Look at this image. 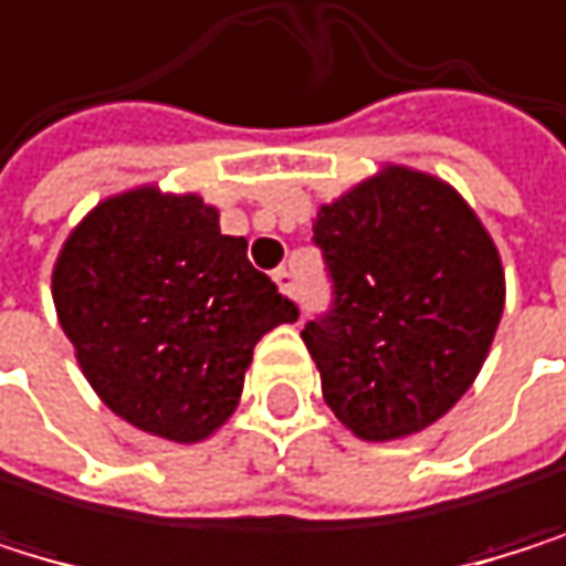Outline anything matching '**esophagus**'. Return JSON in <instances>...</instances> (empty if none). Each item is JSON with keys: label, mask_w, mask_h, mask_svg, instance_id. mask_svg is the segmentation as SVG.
<instances>
[{"label": "esophagus", "mask_w": 566, "mask_h": 566, "mask_svg": "<svg viewBox=\"0 0 566 566\" xmlns=\"http://www.w3.org/2000/svg\"><path fill=\"white\" fill-rule=\"evenodd\" d=\"M273 280H276V286H280L283 296H296V273H293V270L280 266V270L273 273Z\"/></svg>", "instance_id": "esophagus-1"}]
</instances>
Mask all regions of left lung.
I'll list each match as a JSON object with an SVG mask.
<instances>
[{"instance_id":"obj_1","label":"left lung","mask_w":566,"mask_h":566,"mask_svg":"<svg viewBox=\"0 0 566 566\" xmlns=\"http://www.w3.org/2000/svg\"><path fill=\"white\" fill-rule=\"evenodd\" d=\"M314 239L334 310L300 337L327 408L364 442L436 426L483 371L503 317L490 229L446 178L381 165L317 209Z\"/></svg>"}]
</instances>
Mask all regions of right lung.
Wrapping results in <instances>:
<instances>
[{
  "instance_id": "obj_1",
  "label": "right lung",
  "mask_w": 566,
  "mask_h": 566,
  "mask_svg": "<svg viewBox=\"0 0 566 566\" xmlns=\"http://www.w3.org/2000/svg\"><path fill=\"white\" fill-rule=\"evenodd\" d=\"M195 191L134 185L63 239L50 290L83 378L127 426L195 446L232 418L252 347L296 306Z\"/></svg>"
}]
</instances>
